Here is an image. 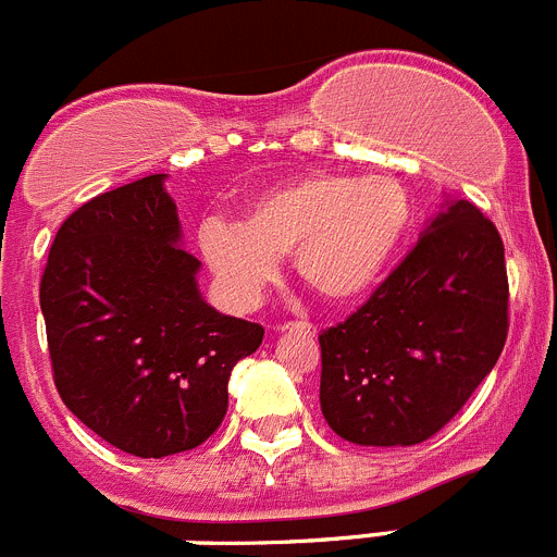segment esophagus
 Wrapping results in <instances>:
<instances>
[{
	"mask_svg": "<svg viewBox=\"0 0 557 557\" xmlns=\"http://www.w3.org/2000/svg\"><path fill=\"white\" fill-rule=\"evenodd\" d=\"M290 330H299V332H313V326L305 324V321H288V324H277V332H290Z\"/></svg>",
	"mask_w": 557,
	"mask_h": 557,
	"instance_id": "34e87169",
	"label": "esophagus"
}]
</instances>
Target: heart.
Here are the masks:
<instances>
[{
  "mask_svg": "<svg viewBox=\"0 0 557 557\" xmlns=\"http://www.w3.org/2000/svg\"><path fill=\"white\" fill-rule=\"evenodd\" d=\"M414 220L409 191L387 175L305 173L261 191L238 222L208 220L200 252L236 302H252L294 255L296 277L330 305L371 294Z\"/></svg>",
  "mask_w": 557,
  "mask_h": 557,
  "instance_id": "1",
  "label": "heart"
}]
</instances>
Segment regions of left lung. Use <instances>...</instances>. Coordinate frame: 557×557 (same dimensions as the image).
Returning a JSON list of instances; mask_svg holds the SVG:
<instances>
[{
  "label": "left lung",
  "instance_id": "1",
  "mask_svg": "<svg viewBox=\"0 0 557 557\" xmlns=\"http://www.w3.org/2000/svg\"><path fill=\"white\" fill-rule=\"evenodd\" d=\"M506 335L500 233L448 197L371 299L319 335L324 420L355 445L423 443L495 368Z\"/></svg>",
  "mask_w": 557,
  "mask_h": 557
}]
</instances>
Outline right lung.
Masks as SVG:
<instances>
[{
  "mask_svg": "<svg viewBox=\"0 0 557 557\" xmlns=\"http://www.w3.org/2000/svg\"><path fill=\"white\" fill-rule=\"evenodd\" d=\"M168 175L92 197L62 222L40 280L54 384L82 423L143 459L184 454L220 429L227 379L263 326L197 288Z\"/></svg>",
  "mask_w": 557,
  "mask_h": 557,
  "instance_id": "right-lung-1",
  "label": "right lung"
}]
</instances>
